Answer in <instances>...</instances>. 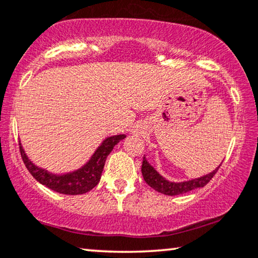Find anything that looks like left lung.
Returning <instances> with one entry per match:
<instances>
[{"label": "left lung", "instance_id": "left-lung-1", "mask_svg": "<svg viewBox=\"0 0 258 258\" xmlns=\"http://www.w3.org/2000/svg\"><path fill=\"white\" fill-rule=\"evenodd\" d=\"M219 166H221V165H219ZM219 166L217 169L212 171V172L205 174L203 177H199L196 178V179L186 181H180V183H174V181L165 179L161 174H159L156 170H154L152 165L149 164V161H147L146 158L144 157L142 165V173L144 180L156 191L166 196H177L186 194V192H190L192 190H195V188L205 186V185L212 179V177L215 176L216 172H217Z\"/></svg>", "mask_w": 258, "mask_h": 258}]
</instances>
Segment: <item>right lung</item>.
Here are the masks:
<instances>
[{"mask_svg":"<svg viewBox=\"0 0 258 258\" xmlns=\"http://www.w3.org/2000/svg\"><path fill=\"white\" fill-rule=\"evenodd\" d=\"M125 137V135H118L106 138L84 166L73 171V172L63 174L50 173L47 170L41 169L35 164H33L27 157L21 143H20V152H21L22 160L26 167L39 183L50 188V190L59 192V194L82 195L97 186L100 181L106 158L112 152L113 147Z\"/></svg>","mask_w":258,"mask_h":258,"instance_id":"obj_1","label":"right lung"}]
</instances>
